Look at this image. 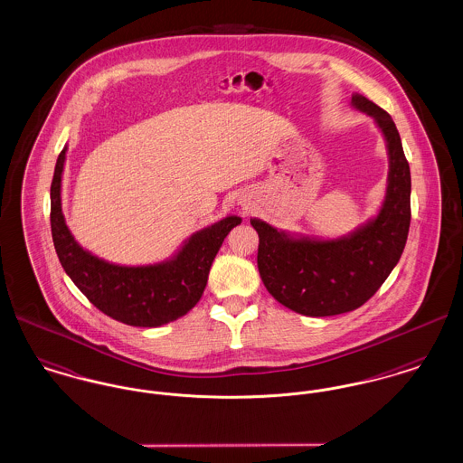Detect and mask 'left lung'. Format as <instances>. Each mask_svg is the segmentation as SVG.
<instances>
[{"mask_svg":"<svg viewBox=\"0 0 463 463\" xmlns=\"http://www.w3.org/2000/svg\"><path fill=\"white\" fill-rule=\"evenodd\" d=\"M351 106L373 118L387 146V189L373 219L333 240L278 231L250 219L259 232L257 264L267 291L285 307L310 317L351 312L370 300L399 262L410 231L411 175L396 125L359 93H354Z\"/></svg>","mask_w":463,"mask_h":463,"instance_id":"left-lung-1","label":"left lung"}]
</instances>
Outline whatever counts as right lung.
<instances>
[{
    "label": "right lung",
    "mask_w": 463,
    "mask_h": 463,
    "mask_svg": "<svg viewBox=\"0 0 463 463\" xmlns=\"http://www.w3.org/2000/svg\"><path fill=\"white\" fill-rule=\"evenodd\" d=\"M67 146L59 155L50 187V223L57 257L90 302L130 326L157 328L185 316L206 288L210 267L225 236L241 223L227 215L189 236L170 259L147 265L108 262L74 240L62 213V172Z\"/></svg>",
    "instance_id": "add662e5"
}]
</instances>
